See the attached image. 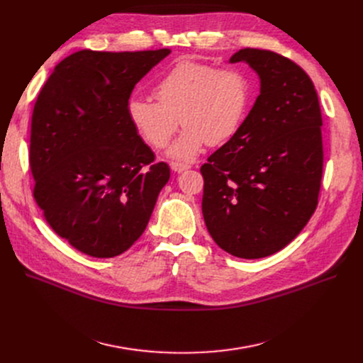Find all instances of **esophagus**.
<instances>
[{
    "mask_svg": "<svg viewBox=\"0 0 363 363\" xmlns=\"http://www.w3.org/2000/svg\"><path fill=\"white\" fill-rule=\"evenodd\" d=\"M169 167H171L172 171H176V172H182V171H184V169L191 168V165H189V164H183V162H171Z\"/></svg>",
    "mask_w": 363,
    "mask_h": 363,
    "instance_id": "34e87169",
    "label": "esophagus"
}]
</instances>
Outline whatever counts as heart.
I'll list each match as a JSON object with an SVG mask.
<instances>
[{
	"label": "heart",
	"mask_w": 363,
	"mask_h": 363,
	"mask_svg": "<svg viewBox=\"0 0 363 363\" xmlns=\"http://www.w3.org/2000/svg\"><path fill=\"white\" fill-rule=\"evenodd\" d=\"M153 94L158 101L128 100L133 127L147 145L164 149L182 123L184 130L169 155L189 161L206 143L221 145L236 134L250 111L252 84L242 69L184 59L157 81Z\"/></svg>",
	"instance_id": "b5f03b06"
}]
</instances>
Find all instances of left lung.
<instances>
[{
  "label": "left lung",
  "instance_id": "left-lung-1",
  "mask_svg": "<svg viewBox=\"0 0 363 363\" xmlns=\"http://www.w3.org/2000/svg\"><path fill=\"white\" fill-rule=\"evenodd\" d=\"M230 62H247L262 90L236 134L201 167L202 214L221 250L252 260L285 248L316 210L322 115L312 79L288 57L244 48Z\"/></svg>",
  "mask_w": 363,
  "mask_h": 363
}]
</instances>
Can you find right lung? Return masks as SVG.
<instances>
[{"mask_svg":"<svg viewBox=\"0 0 363 363\" xmlns=\"http://www.w3.org/2000/svg\"><path fill=\"white\" fill-rule=\"evenodd\" d=\"M169 55L81 50L41 89L30 121L32 195L44 218L75 250L111 258L145 232L169 167L127 113L134 85Z\"/></svg>","mask_w":363,"mask_h":363,"instance_id":"obj_1","label":"right lung"}]
</instances>
